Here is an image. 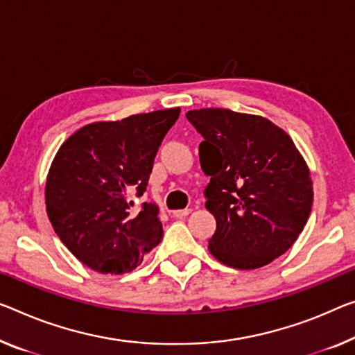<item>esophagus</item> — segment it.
<instances>
[{
  "label": "esophagus",
  "mask_w": 355,
  "mask_h": 355,
  "mask_svg": "<svg viewBox=\"0 0 355 355\" xmlns=\"http://www.w3.org/2000/svg\"><path fill=\"white\" fill-rule=\"evenodd\" d=\"M190 214V209H178L173 212L174 217H178V219H182V217H187Z\"/></svg>",
  "instance_id": "esophagus-1"
}]
</instances>
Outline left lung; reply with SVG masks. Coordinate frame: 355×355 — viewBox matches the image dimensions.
<instances>
[{
	"label": "left lung",
	"instance_id": "1",
	"mask_svg": "<svg viewBox=\"0 0 355 355\" xmlns=\"http://www.w3.org/2000/svg\"><path fill=\"white\" fill-rule=\"evenodd\" d=\"M185 117L203 136L206 209L217 223L209 252L236 270L271 263L292 248L311 214L306 162L291 136L265 117L219 107Z\"/></svg>",
	"mask_w": 355,
	"mask_h": 355
}]
</instances>
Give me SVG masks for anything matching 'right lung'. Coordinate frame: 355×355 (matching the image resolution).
Here are the masks:
<instances>
[{
	"instance_id": "obj_1",
	"label": "right lung",
	"mask_w": 355,
	"mask_h": 355,
	"mask_svg": "<svg viewBox=\"0 0 355 355\" xmlns=\"http://www.w3.org/2000/svg\"><path fill=\"white\" fill-rule=\"evenodd\" d=\"M181 109L89 123L60 146L46 182L53 230L76 259L103 275L141 265L163 238L159 208L128 196L146 192L157 150Z\"/></svg>"
}]
</instances>
